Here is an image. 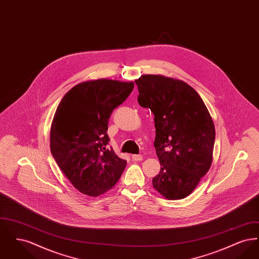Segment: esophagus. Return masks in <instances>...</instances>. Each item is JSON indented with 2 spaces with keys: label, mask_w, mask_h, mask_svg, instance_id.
I'll return each instance as SVG.
<instances>
[{
  "label": "esophagus",
  "mask_w": 259,
  "mask_h": 259,
  "mask_svg": "<svg viewBox=\"0 0 259 259\" xmlns=\"http://www.w3.org/2000/svg\"><path fill=\"white\" fill-rule=\"evenodd\" d=\"M132 159L134 161L143 160V155H141V154H133L132 155Z\"/></svg>",
  "instance_id": "obj_1"
}]
</instances>
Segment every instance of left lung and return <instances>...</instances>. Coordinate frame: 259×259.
Wrapping results in <instances>:
<instances>
[{"label":"left lung","mask_w":259,"mask_h":259,"mask_svg":"<svg viewBox=\"0 0 259 259\" xmlns=\"http://www.w3.org/2000/svg\"><path fill=\"white\" fill-rule=\"evenodd\" d=\"M135 82L138 103L154 114V148L162 167L152 185L169 200L185 198L212 162L215 131L209 111L183 80L145 74Z\"/></svg>","instance_id":"8db88e82"}]
</instances>
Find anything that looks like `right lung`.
<instances>
[{"label": "right lung", "mask_w": 259, "mask_h": 259, "mask_svg": "<svg viewBox=\"0 0 259 259\" xmlns=\"http://www.w3.org/2000/svg\"><path fill=\"white\" fill-rule=\"evenodd\" d=\"M134 82L101 78L81 82L66 93L50 129L53 158L74 187L99 196L117 183L127 161L118 157L107 134L113 110L121 105Z\"/></svg>", "instance_id": "1"}]
</instances>
